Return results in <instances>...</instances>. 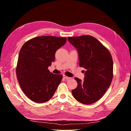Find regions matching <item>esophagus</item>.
Segmentation results:
<instances>
[{
	"label": "esophagus",
	"mask_w": 131,
	"mask_h": 131,
	"mask_svg": "<svg viewBox=\"0 0 131 131\" xmlns=\"http://www.w3.org/2000/svg\"><path fill=\"white\" fill-rule=\"evenodd\" d=\"M63 78H64V79H66V80H69V79H71V78H70V77H67V76H66V75H63Z\"/></svg>",
	"instance_id": "1"
}]
</instances>
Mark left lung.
Wrapping results in <instances>:
<instances>
[{
	"label": "left lung",
	"mask_w": 131,
	"mask_h": 131,
	"mask_svg": "<svg viewBox=\"0 0 131 131\" xmlns=\"http://www.w3.org/2000/svg\"><path fill=\"white\" fill-rule=\"evenodd\" d=\"M68 40L77 49L79 66L86 69L84 81L74 78L78 86L72 90L73 96L81 103L93 104L103 97L112 83V55L100 41L90 35L68 37Z\"/></svg>",
	"instance_id": "left-lung-1"
}]
</instances>
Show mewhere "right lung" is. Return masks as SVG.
Returning a JSON list of instances; mask_svg holds the SVG:
<instances>
[{
  "instance_id": "add662e5",
  "label": "right lung",
  "mask_w": 131,
  "mask_h": 131,
  "mask_svg": "<svg viewBox=\"0 0 131 131\" xmlns=\"http://www.w3.org/2000/svg\"><path fill=\"white\" fill-rule=\"evenodd\" d=\"M66 38L41 36L26 42L19 51L16 75L23 92L30 100L42 103L52 97L62 80L61 74L50 73L55 53Z\"/></svg>"
}]
</instances>
